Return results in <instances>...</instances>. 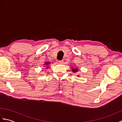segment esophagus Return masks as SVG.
I'll return each instance as SVG.
<instances>
[{
  "label": "esophagus",
  "instance_id": "1",
  "mask_svg": "<svg viewBox=\"0 0 122 122\" xmlns=\"http://www.w3.org/2000/svg\"><path fill=\"white\" fill-rule=\"evenodd\" d=\"M63 60H60L59 61V63H60V64H62L63 63Z\"/></svg>",
  "mask_w": 122,
  "mask_h": 122
}]
</instances>
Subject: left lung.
I'll return each mask as SVG.
<instances>
[{
  "mask_svg": "<svg viewBox=\"0 0 122 122\" xmlns=\"http://www.w3.org/2000/svg\"><path fill=\"white\" fill-rule=\"evenodd\" d=\"M71 69H72V72H74V73H76V72L78 71V68H77V67H76V68H73V67H72Z\"/></svg>",
  "mask_w": 122,
  "mask_h": 122,
  "instance_id": "8db88e82",
  "label": "left lung"
}]
</instances>
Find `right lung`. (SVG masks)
Wrapping results in <instances>:
<instances>
[{"instance_id": "right-lung-1", "label": "right lung", "mask_w": 122, "mask_h": 122, "mask_svg": "<svg viewBox=\"0 0 122 122\" xmlns=\"http://www.w3.org/2000/svg\"><path fill=\"white\" fill-rule=\"evenodd\" d=\"M50 62H46L45 63V64H44V66H46V69H48V68H49V64H50Z\"/></svg>"}]
</instances>
